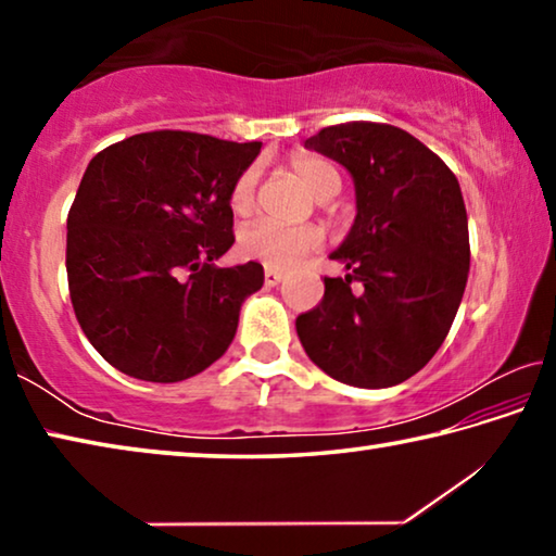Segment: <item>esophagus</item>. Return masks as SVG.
Returning <instances> with one entry per match:
<instances>
[{
    "label": "esophagus",
    "mask_w": 556,
    "mask_h": 556,
    "mask_svg": "<svg viewBox=\"0 0 556 556\" xmlns=\"http://www.w3.org/2000/svg\"><path fill=\"white\" fill-rule=\"evenodd\" d=\"M279 281H281V271L267 267V269H265V287H277Z\"/></svg>",
    "instance_id": "esophagus-1"
}]
</instances>
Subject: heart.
I'll return each mask as SVG.
<instances>
[{
	"label": "heart",
	"mask_w": 556,
	"mask_h": 556,
	"mask_svg": "<svg viewBox=\"0 0 556 556\" xmlns=\"http://www.w3.org/2000/svg\"><path fill=\"white\" fill-rule=\"evenodd\" d=\"M289 168L316 199H331L341 188V176L326 159L306 152H296L289 156ZM255 188H257V166H248L235 178L228 203L230 211L244 218L255 208ZM321 244V230L312 223L304 225H279V223H255L240 235V252L244 257L265 262L267 267L287 269L296 265L301 257L314 252Z\"/></svg>",
	"instance_id": "1"
}]
</instances>
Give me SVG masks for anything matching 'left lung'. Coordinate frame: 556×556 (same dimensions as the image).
<instances>
[{"label":"left lung","instance_id":"1","mask_svg":"<svg viewBox=\"0 0 556 556\" xmlns=\"http://www.w3.org/2000/svg\"><path fill=\"white\" fill-rule=\"evenodd\" d=\"M306 147L341 162L357 215L324 277L321 304L296 316L306 355L353 388H392L434 357L464 296L470 244L458 181L409 131L384 122L324 127Z\"/></svg>","mask_w":556,"mask_h":556}]
</instances>
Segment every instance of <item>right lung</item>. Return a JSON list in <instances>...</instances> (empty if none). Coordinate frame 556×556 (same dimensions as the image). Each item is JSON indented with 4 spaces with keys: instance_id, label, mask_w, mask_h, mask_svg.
<instances>
[{
    "instance_id": "right-lung-1",
    "label": "right lung",
    "mask_w": 556,
    "mask_h": 556,
    "mask_svg": "<svg viewBox=\"0 0 556 556\" xmlns=\"http://www.w3.org/2000/svg\"><path fill=\"white\" fill-rule=\"evenodd\" d=\"M260 147L156 129L92 156L68 211L65 269L75 318L112 368L178 382L228 351L265 271L213 260L232 248L228 191Z\"/></svg>"
}]
</instances>
